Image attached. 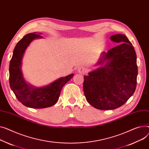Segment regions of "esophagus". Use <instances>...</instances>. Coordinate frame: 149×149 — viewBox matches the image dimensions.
I'll list each match as a JSON object with an SVG mask.
<instances>
[{
	"label": "esophagus",
	"instance_id": "esophagus-1",
	"mask_svg": "<svg viewBox=\"0 0 149 149\" xmlns=\"http://www.w3.org/2000/svg\"><path fill=\"white\" fill-rule=\"evenodd\" d=\"M78 72L81 74H84L86 72V69L83 67H80L78 69Z\"/></svg>",
	"mask_w": 149,
	"mask_h": 149
}]
</instances>
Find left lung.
Returning a JSON list of instances; mask_svg holds the SVG:
<instances>
[{"label": "left lung", "mask_w": 149, "mask_h": 149, "mask_svg": "<svg viewBox=\"0 0 149 149\" xmlns=\"http://www.w3.org/2000/svg\"><path fill=\"white\" fill-rule=\"evenodd\" d=\"M110 39L120 45L102 53L98 63L107 62L104 67L84 76L83 91L87 102L102 110L123 105L136 86L138 67L132 44L124 35H114Z\"/></svg>", "instance_id": "obj_1"}]
</instances>
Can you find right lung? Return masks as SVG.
<instances>
[{"mask_svg":"<svg viewBox=\"0 0 149 149\" xmlns=\"http://www.w3.org/2000/svg\"><path fill=\"white\" fill-rule=\"evenodd\" d=\"M41 33L26 35L14 48L9 63V85L17 100L24 105L33 108H44L54 105L58 100L63 86L74 76L70 74L58 79L45 87L35 88L26 83L23 78L21 65L23 54L32 40L42 38Z\"/></svg>","mask_w":149,"mask_h":149,"instance_id":"obj_1","label":"right lung"}]
</instances>
